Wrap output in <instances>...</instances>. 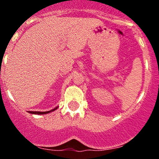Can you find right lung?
<instances>
[{
  "instance_id": "obj_1",
  "label": "right lung",
  "mask_w": 159,
  "mask_h": 159,
  "mask_svg": "<svg viewBox=\"0 0 159 159\" xmlns=\"http://www.w3.org/2000/svg\"><path fill=\"white\" fill-rule=\"evenodd\" d=\"M57 108H58V107H55L54 109H52V110L51 111H29V113L31 114H36V115H44V114H48V113H50V112L52 111H54L55 110H57Z\"/></svg>"
}]
</instances>
